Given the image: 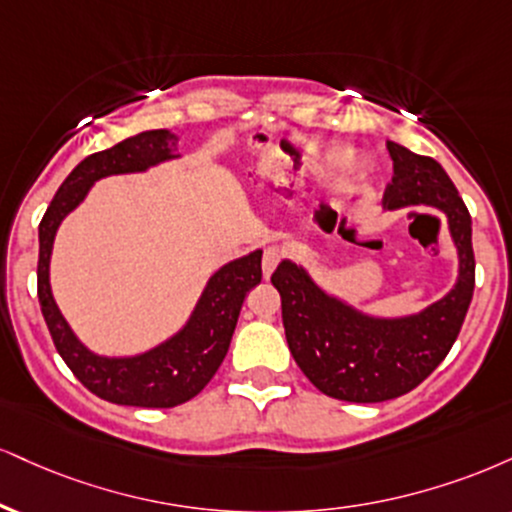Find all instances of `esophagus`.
Segmentation results:
<instances>
[{
  "instance_id": "34e87169",
  "label": "esophagus",
  "mask_w": 512,
  "mask_h": 512,
  "mask_svg": "<svg viewBox=\"0 0 512 512\" xmlns=\"http://www.w3.org/2000/svg\"><path fill=\"white\" fill-rule=\"evenodd\" d=\"M281 260H283V250L276 248V245H272V248L264 250V255H262V274L264 276L272 274L274 269L279 267Z\"/></svg>"
}]
</instances>
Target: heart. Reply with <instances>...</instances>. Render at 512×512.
Segmentation results:
<instances>
[{
  "label": "heart",
  "instance_id": "heart-1",
  "mask_svg": "<svg viewBox=\"0 0 512 512\" xmlns=\"http://www.w3.org/2000/svg\"><path fill=\"white\" fill-rule=\"evenodd\" d=\"M326 159V155H312L307 159V169H317V166H322V162ZM362 174V162L357 155H343L338 159V166H336V178L343 183H355L357 176Z\"/></svg>",
  "mask_w": 512,
  "mask_h": 512
}]
</instances>
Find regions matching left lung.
Masks as SVG:
<instances>
[{
	"instance_id": "obj_1",
	"label": "left lung",
	"mask_w": 512,
	"mask_h": 512,
	"mask_svg": "<svg viewBox=\"0 0 512 512\" xmlns=\"http://www.w3.org/2000/svg\"><path fill=\"white\" fill-rule=\"evenodd\" d=\"M393 178L389 209L429 205L446 212L460 252L458 283L422 315L372 319L324 295L303 269L281 262L272 274L293 360L326 396L348 403H381L422 384L453 348L474 291L472 217L441 164L408 147L386 143Z\"/></svg>"
}]
</instances>
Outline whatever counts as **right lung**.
<instances>
[{
	"instance_id": "right-lung-1",
	"label": "right lung",
	"mask_w": 512,
	"mask_h": 512,
	"mask_svg": "<svg viewBox=\"0 0 512 512\" xmlns=\"http://www.w3.org/2000/svg\"><path fill=\"white\" fill-rule=\"evenodd\" d=\"M174 140L176 135L169 131H145L121 140L109 150L85 157L61 183L40 221L38 298L42 317L61 360L69 365L85 389L109 403L135 405V408H174L195 398L217 374L229 353L245 295L262 281L260 250L226 264L212 276L186 329L164 346L140 357H126V360L97 357L80 346L78 338L71 334L49 291V252L57 226L83 200L97 178L143 171L150 164L169 159V147L174 145Z\"/></svg>"
}]
</instances>
